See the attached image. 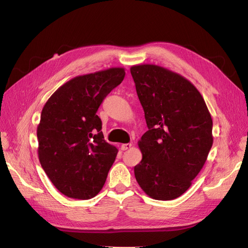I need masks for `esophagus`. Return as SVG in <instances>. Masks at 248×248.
<instances>
[{"instance_id":"34e87169","label":"esophagus","mask_w":248,"mask_h":248,"mask_svg":"<svg viewBox=\"0 0 248 248\" xmlns=\"http://www.w3.org/2000/svg\"><path fill=\"white\" fill-rule=\"evenodd\" d=\"M132 147V145L130 144V142H128V144H122L121 145V150L122 151H126V150H128Z\"/></svg>"}]
</instances>
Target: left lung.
Here are the masks:
<instances>
[{"label":"left lung","instance_id":"8db88e82","mask_svg":"<svg viewBox=\"0 0 248 248\" xmlns=\"http://www.w3.org/2000/svg\"><path fill=\"white\" fill-rule=\"evenodd\" d=\"M148 131L134 167L150 198L170 201L189 188L213 144L212 118L198 89L180 74L153 64L130 68Z\"/></svg>","mask_w":248,"mask_h":248}]
</instances>
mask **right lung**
<instances>
[{
  "label": "right lung",
  "mask_w": 248,
  "mask_h": 248,
  "mask_svg": "<svg viewBox=\"0 0 248 248\" xmlns=\"http://www.w3.org/2000/svg\"><path fill=\"white\" fill-rule=\"evenodd\" d=\"M124 77L121 67L77 77L44 104L37 127L39 161L66 197L89 200L106 183L118 149L104 140L96 112Z\"/></svg>",
  "instance_id": "obj_1"
}]
</instances>
